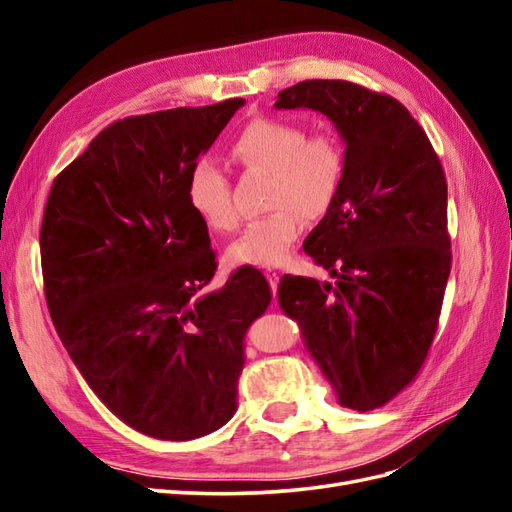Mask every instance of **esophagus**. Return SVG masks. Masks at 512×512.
<instances>
[{"mask_svg": "<svg viewBox=\"0 0 512 512\" xmlns=\"http://www.w3.org/2000/svg\"><path fill=\"white\" fill-rule=\"evenodd\" d=\"M265 275H267V280H269V284H271V290L275 292V290H277V284H280L282 273L275 271V269H269V271H265Z\"/></svg>", "mask_w": 512, "mask_h": 512, "instance_id": "obj_1", "label": "esophagus"}]
</instances>
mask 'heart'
<instances>
[{
    "mask_svg": "<svg viewBox=\"0 0 512 512\" xmlns=\"http://www.w3.org/2000/svg\"><path fill=\"white\" fill-rule=\"evenodd\" d=\"M232 156L247 170H267L269 207L243 228L228 247L235 265L277 267L288 258L292 245L303 232V220H320L327 215L346 181V149L342 138L331 130L307 134L299 121L262 115L252 119L232 138ZM188 203L213 230L237 226V209L232 203L230 179L209 160H198L188 175Z\"/></svg>",
    "mask_w": 512,
    "mask_h": 512,
    "instance_id": "b5f03b06",
    "label": "heart"
}]
</instances>
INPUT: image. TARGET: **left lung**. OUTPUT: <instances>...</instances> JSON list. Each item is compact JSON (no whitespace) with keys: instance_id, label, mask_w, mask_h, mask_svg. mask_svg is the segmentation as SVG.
<instances>
[{"instance_id":"8db88e82","label":"left lung","mask_w":512,"mask_h":512,"mask_svg":"<svg viewBox=\"0 0 512 512\" xmlns=\"http://www.w3.org/2000/svg\"><path fill=\"white\" fill-rule=\"evenodd\" d=\"M275 108L320 111L346 143L344 190L303 243L333 282L284 275L277 299L339 404L382 408L421 371L451 275L440 158L404 104L363 85L303 81Z\"/></svg>"}]
</instances>
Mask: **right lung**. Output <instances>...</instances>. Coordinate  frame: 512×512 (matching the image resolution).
Wrapping results in <instances>:
<instances>
[{
    "label": "right lung",
    "mask_w": 512,
    "mask_h": 512,
    "mask_svg": "<svg viewBox=\"0 0 512 512\" xmlns=\"http://www.w3.org/2000/svg\"><path fill=\"white\" fill-rule=\"evenodd\" d=\"M243 104L119 119L46 200L40 254L57 335L102 404L158 440H194L230 421L245 333L273 299L254 267L205 290L218 262L185 192Z\"/></svg>",
    "instance_id": "obj_1"
}]
</instances>
